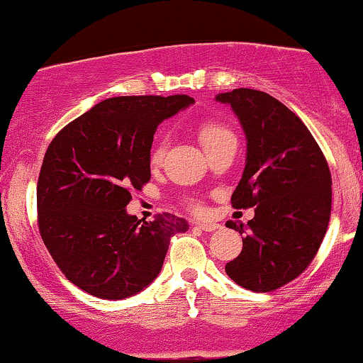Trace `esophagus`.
<instances>
[{
	"instance_id": "obj_1",
	"label": "esophagus",
	"mask_w": 363,
	"mask_h": 363,
	"mask_svg": "<svg viewBox=\"0 0 363 363\" xmlns=\"http://www.w3.org/2000/svg\"><path fill=\"white\" fill-rule=\"evenodd\" d=\"M196 226H198V228L203 230V231H215V230L220 228V225L213 223V221H206V223H196Z\"/></svg>"
}]
</instances>
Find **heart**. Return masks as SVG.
<instances>
[{"instance_id": "heart-1", "label": "heart", "mask_w": 363, "mask_h": 363, "mask_svg": "<svg viewBox=\"0 0 363 363\" xmlns=\"http://www.w3.org/2000/svg\"><path fill=\"white\" fill-rule=\"evenodd\" d=\"M196 135H198L201 145L204 147V150H206L208 154L211 150H215L218 145H221V143L226 142V140L235 138L233 132H231L228 126L220 123V121H213V120L201 121V123L196 126ZM167 147H169V137L167 135H160L150 148V155H148V162H150V165L157 167V165L162 164L165 152H167ZM189 206L198 211L199 203H196V201H189Z\"/></svg>"}]
</instances>
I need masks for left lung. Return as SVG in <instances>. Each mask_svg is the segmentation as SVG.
I'll return each instance as SVG.
<instances>
[{
    "instance_id": "8db88e82",
    "label": "left lung",
    "mask_w": 363,
    "mask_h": 363,
    "mask_svg": "<svg viewBox=\"0 0 363 363\" xmlns=\"http://www.w3.org/2000/svg\"><path fill=\"white\" fill-rule=\"evenodd\" d=\"M237 113L247 135V164L231 196L237 209L255 208L237 259L226 274L253 292H270L301 276L316 257L331 213V174L320 145L279 99L240 87L216 96Z\"/></svg>"
}]
</instances>
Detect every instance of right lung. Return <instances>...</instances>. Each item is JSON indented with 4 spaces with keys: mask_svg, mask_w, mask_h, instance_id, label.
I'll use <instances>...</instances> for the list:
<instances>
[{
    "mask_svg": "<svg viewBox=\"0 0 363 363\" xmlns=\"http://www.w3.org/2000/svg\"><path fill=\"white\" fill-rule=\"evenodd\" d=\"M191 103L186 94L104 99L47 148L37 182L38 231L57 267L91 296L125 299L145 289L170 238L189 228L170 213L142 221L125 208L150 181L157 126Z\"/></svg>",
    "mask_w": 363,
    "mask_h": 363,
    "instance_id": "1",
    "label": "right lung"
}]
</instances>
